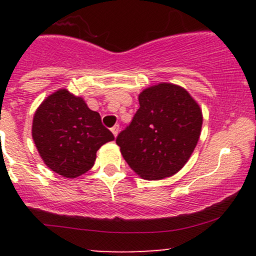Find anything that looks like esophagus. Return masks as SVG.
<instances>
[{"label": "esophagus", "mask_w": 256, "mask_h": 256, "mask_svg": "<svg viewBox=\"0 0 256 256\" xmlns=\"http://www.w3.org/2000/svg\"><path fill=\"white\" fill-rule=\"evenodd\" d=\"M112 132L114 134V136H118V125H115L114 126V128H112Z\"/></svg>", "instance_id": "34e87169"}]
</instances>
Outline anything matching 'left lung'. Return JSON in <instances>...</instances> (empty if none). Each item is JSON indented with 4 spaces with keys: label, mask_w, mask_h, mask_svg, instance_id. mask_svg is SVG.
<instances>
[{
    "label": "left lung",
    "mask_w": 256,
    "mask_h": 256,
    "mask_svg": "<svg viewBox=\"0 0 256 256\" xmlns=\"http://www.w3.org/2000/svg\"><path fill=\"white\" fill-rule=\"evenodd\" d=\"M130 125L116 138L128 166L144 180H161L186 164L200 135L202 112L187 90L168 82L144 89Z\"/></svg>",
    "instance_id": "obj_1"
}]
</instances>
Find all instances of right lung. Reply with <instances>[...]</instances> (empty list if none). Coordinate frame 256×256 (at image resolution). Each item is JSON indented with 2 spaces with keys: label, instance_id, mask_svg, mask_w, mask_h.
<instances>
[{
  "label": "right lung",
  "instance_id": "right-lung-1",
  "mask_svg": "<svg viewBox=\"0 0 256 256\" xmlns=\"http://www.w3.org/2000/svg\"><path fill=\"white\" fill-rule=\"evenodd\" d=\"M32 136L52 171L76 178L94 166L96 151L114 140L99 112L66 89L49 95L33 118Z\"/></svg>",
  "mask_w": 256,
  "mask_h": 256
}]
</instances>
